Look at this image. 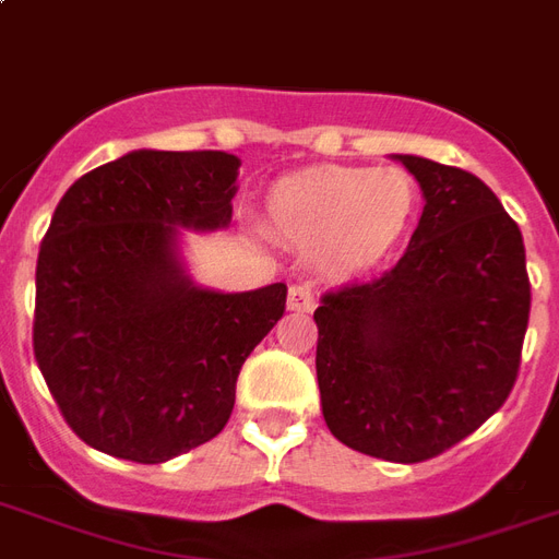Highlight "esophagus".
Segmentation results:
<instances>
[{
	"label": "esophagus",
	"mask_w": 559,
	"mask_h": 559,
	"mask_svg": "<svg viewBox=\"0 0 559 559\" xmlns=\"http://www.w3.org/2000/svg\"><path fill=\"white\" fill-rule=\"evenodd\" d=\"M289 310H313V289L308 284H293L287 293Z\"/></svg>",
	"instance_id": "esophagus-1"
}]
</instances>
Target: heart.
Returning <instances> with one entry per match:
<instances>
[{
  "instance_id": "heart-1",
  "label": "heart",
  "mask_w": 559,
  "mask_h": 559,
  "mask_svg": "<svg viewBox=\"0 0 559 559\" xmlns=\"http://www.w3.org/2000/svg\"><path fill=\"white\" fill-rule=\"evenodd\" d=\"M419 190L399 166H317L284 178L270 195L278 231L322 246L336 270H364L402 240Z\"/></svg>"
}]
</instances>
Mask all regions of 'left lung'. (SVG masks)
<instances>
[{
    "instance_id": "1",
    "label": "left lung",
    "mask_w": 559,
    "mask_h": 559,
    "mask_svg": "<svg viewBox=\"0 0 559 559\" xmlns=\"http://www.w3.org/2000/svg\"><path fill=\"white\" fill-rule=\"evenodd\" d=\"M425 195L411 246L313 313L322 416L336 440L393 463L431 460L507 402L531 281L519 225L478 176L395 155Z\"/></svg>"
}]
</instances>
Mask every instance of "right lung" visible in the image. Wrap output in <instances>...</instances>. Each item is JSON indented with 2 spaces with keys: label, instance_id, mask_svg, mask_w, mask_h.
<instances>
[{
  "label": "right lung",
  "instance_id": "1",
  "mask_svg": "<svg viewBox=\"0 0 559 559\" xmlns=\"http://www.w3.org/2000/svg\"><path fill=\"white\" fill-rule=\"evenodd\" d=\"M240 160L128 152L63 193L37 254L34 360L93 449L164 463L213 440L246 357L284 317L287 284L216 293L178 261V228L231 223Z\"/></svg>",
  "mask_w": 559,
  "mask_h": 559
}]
</instances>
